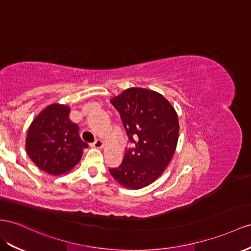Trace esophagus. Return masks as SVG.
Here are the masks:
<instances>
[{
    "instance_id": "1",
    "label": "esophagus",
    "mask_w": 251,
    "mask_h": 251,
    "mask_svg": "<svg viewBox=\"0 0 251 251\" xmlns=\"http://www.w3.org/2000/svg\"><path fill=\"white\" fill-rule=\"evenodd\" d=\"M91 146H92V147H94V149H99V150H100V149H102V146H104V144H102L101 140L98 139V140H95V141H94V142L91 144Z\"/></svg>"
}]
</instances>
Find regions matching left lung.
I'll list each match as a JSON object with an SVG mask.
<instances>
[{"mask_svg": "<svg viewBox=\"0 0 251 251\" xmlns=\"http://www.w3.org/2000/svg\"><path fill=\"white\" fill-rule=\"evenodd\" d=\"M110 102L134 146L126 150L121 165L109 172L127 189L147 187L161 176L174 155L179 137L177 113L163 95L143 88L127 89Z\"/></svg>", "mask_w": 251, "mask_h": 251, "instance_id": "obj_1", "label": "left lung"}]
</instances>
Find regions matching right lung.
I'll return each mask as SVG.
<instances>
[{"instance_id": "add662e5", "label": "right lung", "mask_w": 251, "mask_h": 251, "mask_svg": "<svg viewBox=\"0 0 251 251\" xmlns=\"http://www.w3.org/2000/svg\"><path fill=\"white\" fill-rule=\"evenodd\" d=\"M69 114L66 105H50L31 122L27 131V155L40 170L54 176L72 170L88 147Z\"/></svg>"}]
</instances>
